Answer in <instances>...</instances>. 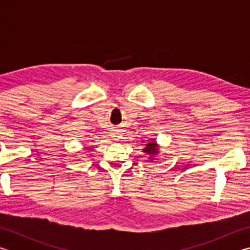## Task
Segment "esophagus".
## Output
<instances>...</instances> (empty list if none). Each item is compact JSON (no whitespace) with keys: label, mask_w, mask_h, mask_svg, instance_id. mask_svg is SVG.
Returning a JSON list of instances; mask_svg holds the SVG:
<instances>
[{"label":"esophagus","mask_w":250,"mask_h":250,"mask_svg":"<svg viewBox=\"0 0 250 250\" xmlns=\"http://www.w3.org/2000/svg\"><path fill=\"white\" fill-rule=\"evenodd\" d=\"M111 135H112V138L115 139V140H117V139L119 138V132H118V131L115 130V131H113V132L111 133Z\"/></svg>","instance_id":"34e87169"}]
</instances>
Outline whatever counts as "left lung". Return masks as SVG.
<instances>
[{
    "mask_svg": "<svg viewBox=\"0 0 250 250\" xmlns=\"http://www.w3.org/2000/svg\"><path fill=\"white\" fill-rule=\"evenodd\" d=\"M143 151L146 152V153L151 154V155H154V154L158 153V149H156V145H155V143H153V142H152V143H147L146 146L145 147V149H143Z\"/></svg>",
    "mask_w": 250,
    "mask_h": 250,
    "instance_id": "left-lung-1",
    "label": "left lung"
}]
</instances>
